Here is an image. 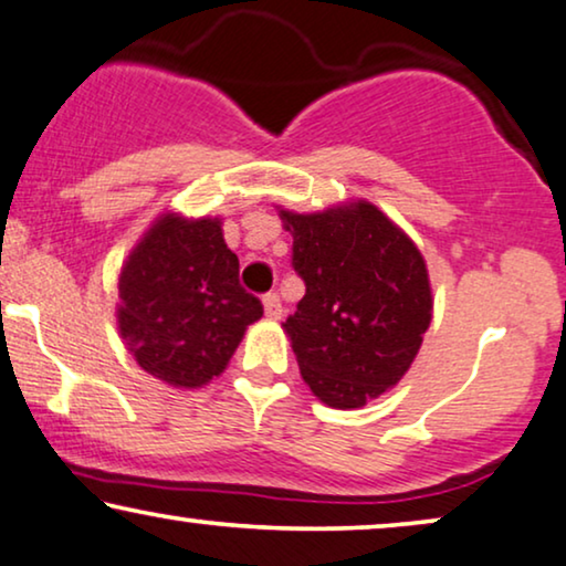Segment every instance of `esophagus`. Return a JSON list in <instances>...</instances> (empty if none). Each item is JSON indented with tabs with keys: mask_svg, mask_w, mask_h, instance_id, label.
I'll return each mask as SVG.
<instances>
[{
	"mask_svg": "<svg viewBox=\"0 0 566 566\" xmlns=\"http://www.w3.org/2000/svg\"><path fill=\"white\" fill-rule=\"evenodd\" d=\"M262 308H265V316H268V319H281V316H283L281 298H277L275 293H268V296L262 298Z\"/></svg>",
	"mask_w": 566,
	"mask_h": 566,
	"instance_id": "1",
	"label": "esophagus"
}]
</instances>
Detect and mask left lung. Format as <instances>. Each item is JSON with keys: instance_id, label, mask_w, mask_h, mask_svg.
I'll use <instances>...</instances> for the list:
<instances>
[{"instance_id": "1", "label": "left lung", "mask_w": 566, "mask_h": 566, "mask_svg": "<svg viewBox=\"0 0 566 566\" xmlns=\"http://www.w3.org/2000/svg\"><path fill=\"white\" fill-rule=\"evenodd\" d=\"M293 237L306 296L283 329L301 378L332 409H360L394 389L432 319L422 252L368 200L314 213L277 211Z\"/></svg>"}]
</instances>
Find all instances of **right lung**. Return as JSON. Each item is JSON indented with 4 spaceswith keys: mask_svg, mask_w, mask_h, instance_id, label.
<instances>
[{
    "mask_svg": "<svg viewBox=\"0 0 566 566\" xmlns=\"http://www.w3.org/2000/svg\"><path fill=\"white\" fill-rule=\"evenodd\" d=\"M219 216L165 211L118 277V332L138 368L175 389H200L227 370L262 304L239 285V260Z\"/></svg>",
    "mask_w": 566,
    "mask_h": 566,
    "instance_id": "right-lung-1",
    "label": "right lung"
}]
</instances>
